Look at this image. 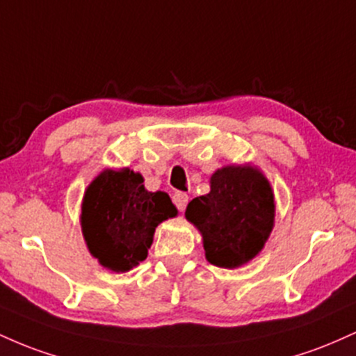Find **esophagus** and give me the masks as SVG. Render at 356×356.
Returning <instances> with one entry per match:
<instances>
[{
  "label": "esophagus",
  "mask_w": 356,
  "mask_h": 356,
  "mask_svg": "<svg viewBox=\"0 0 356 356\" xmlns=\"http://www.w3.org/2000/svg\"><path fill=\"white\" fill-rule=\"evenodd\" d=\"M172 202L175 204V207H177V211L184 212L187 207V202H189V195L184 194V192H175L172 195Z\"/></svg>",
  "instance_id": "esophagus-1"
}]
</instances>
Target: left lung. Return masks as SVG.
<instances>
[{"label":"left lung","instance_id":"1","mask_svg":"<svg viewBox=\"0 0 356 356\" xmlns=\"http://www.w3.org/2000/svg\"><path fill=\"white\" fill-rule=\"evenodd\" d=\"M186 218L201 231L211 264L238 268L263 249L273 229L271 186L251 165L224 167L211 177L209 194L189 202Z\"/></svg>","mask_w":356,"mask_h":356}]
</instances>
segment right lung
Masks as SVG:
<instances>
[{"instance_id": "right-lung-1", "label": "right lung", "mask_w": 356, "mask_h": 356, "mask_svg": "<svg viewBox=\"0 0 356 356\" xmlns=\"http://www.w3.org/2000/svg\"><path fill=\"white\" fill-rule=\"evenodd\" d=\"M134 170H105L88 186L81 229L93 256L105 268L125 273L144 261L159 222L177 209L165 192H149Z\"/></svg>"}]
</instances>
